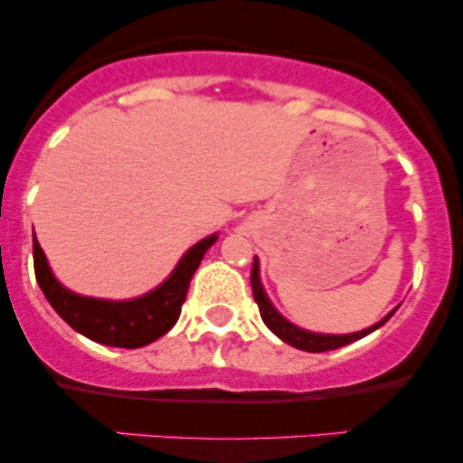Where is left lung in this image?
<instances>
[{"instance_id": "left-lung-1", "label": "left lung", "mask_w": 463, "mask_h": 463, "mask_svg": "<svg viewBox=\"0 0 463 463\" xmlns=\"http://www.w3.org/2000/svg\"><path fill=\"white\" fill-rule=\"evenodd\" d=\"M250 283H252L254 302H257V305H259V313H261L265 326H268L269 331L276 335V337L283 339L285 344H289V346H294V348L307 350V353H326V350L342 348V346H346V344L357 342V339L365 337V335H370L372 331H376V328H379V326H383V324L390 320V317L394 316V311H396L394 309L392 313H387L383 320L376 322L374 326L365 328V331H359V333H350V335L311 333V331H305V328L294 326V324H291V322H287L285 317L274 309L272 302H269L268 296H265L261 280H259V261H257V257H254V263H252V274H250Z\"/></svg>"}]
</instances>
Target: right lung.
Returning a JSON list of instances; mask_svg holds the SVG:
<instances>
[{
    "label": "right lung",
    "mask_w": 463,
    "mask_h": 463,
    "mask_svg": "<svg viewBox=\"0 0 463 463\" xmlns=\"http://www.w3.org/2000/svg\"><path fill=\"white\" fill-rule=\"evenodd\" d=\"M215 239L217 235H211L187 250L172 276L150 294L135 300L113 302L78 296L58 283L34 237L32 252H34L36 283L43 289L47 302L73 331L104 346L141 348L163 337L178 322L183 302L187 298L191 276L198 269L202 257L213 246Z\"/></svg>",
    "instance_id": "right-lung-1"
}]
</instances>
